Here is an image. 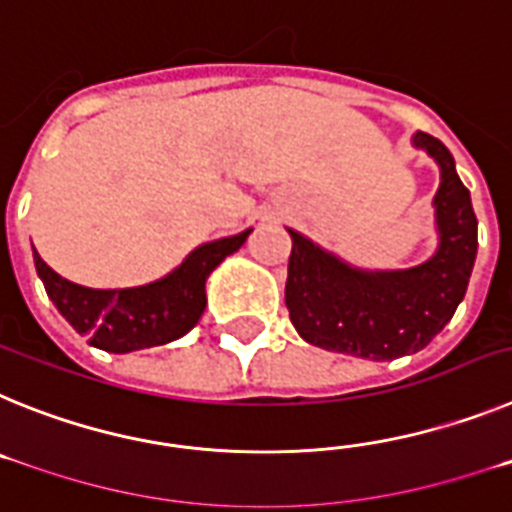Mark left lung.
<instances>
[{"label": "left lung", "instance_id": "8db88e82", "mask_svg": "<svg viewBox=\"0 0 512 512\" xmlns=\"http://www.w3.org/2000/svg\"><path fill=\"white\" fill-rule=\"evenodd\" d=\"M413 143L441 166L433 200L441 243L433 259L408 271H359L289 230L284 302L297 333L312 346L392 361L428 346L464 300L477 256L472 197L441 140L418 130Z\"/></svg>", "mask_w": 512, "mask_h": 512}]
</instances>
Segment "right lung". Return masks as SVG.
Here are the masks:
<instances>
[{
    "label": "right lung",
    "mask_w": 512,
    "mask_h": 512,
    "mask_svg": "<svg viewBox=\"0 0 512 512\" xmlns=\"http://www.w3.org/2000/svg\"><path fill=\"white\" fill-rule=\"evenodd\" d=\"M251 230L200 246L169 277L133 289H89L63 279L35 251L43 287L76 333L110 354L164 346L182 338L205 312V282L225 256L243 246Z\"/></svg>",
    "instance_id": "obj_1"
}]
</instances>
